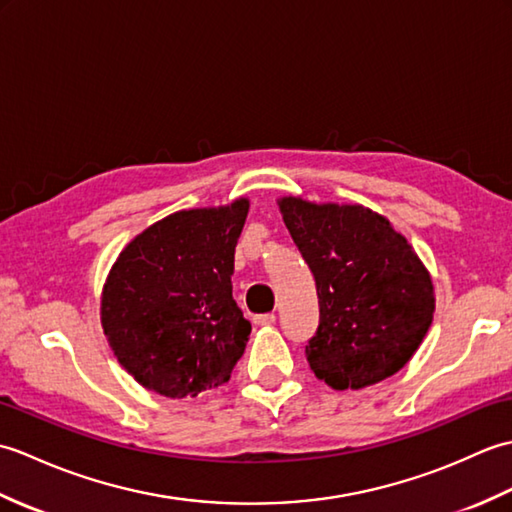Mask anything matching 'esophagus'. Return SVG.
I'll return each mask as SVG.
<instances>
[{"instance_id": "34e87169", "label": "esophagus", "mask_w": 512, "mask_h": 512, "mask_svg": "<svg viewBox=\"0 0 512 512\" xmlns=\"http://www.w3.org/2000/svg\"><path fill=\"white\" fill-rule=\"evenodd\" d=\"M277 321V317L273 312H266V314H257V317H253V323L255 325H273Z\"/></svg>"}]
</instances>
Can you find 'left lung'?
<instances>
[{"label":"left lung","mask_w":512,"mask_h":512,"mask_svg":"<svg viewBox=\"0 0 512 512\" xmlns=\"http://www.w3.org/2000/svg\"><path fill=\"white\" fill-rule=\"evenodd\" d=\"M279 211L317 284L319 328L306 345L314 376L339 391L394 376L436 310L431 275L411 244L361 204L290 195Z\"/></svg>","instance_id":"1"}]
</instances>
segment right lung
Wrapping results in <instances>:
<instances>
[{
	"mask_svg": "<svg viewBox=\"0 0 512 512\" xmlns=\"http://www.w3.org/2000/svg\"><path fill=\"white\" fill-rule=\"evenodd\" d=\"M246 215V198L178 211L118 255L101 323L118 363L143 387L184 398L231 378L250 334L231 284Z\"/></svg>",
	"mask_w": 512,
	"mask_h": 512,
	"instance_id": "obj_1",
	"label": "right lung"
}]
</instances>
